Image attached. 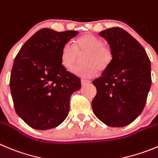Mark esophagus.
I'll use <instances>...</instances> for the list:
<instances>
[{
	"instance_id": "1",
	"label": "esophagus",
	"mask_w": 158,
	"mask_h": 158,
	"mask_svg": "<svg viewBox=\"0 0 158 158\" xmlns=\"http://www.w3.org/2000/svg\"><path fill=\"white\" fill-rule=\"evenodd\" d=\"M81 85H87V84H89L91 82L90 81L85 80V79H81Z\"/></svg>"
}]
</instances>
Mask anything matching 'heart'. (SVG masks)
I'll list each match as a JSON object with an SVG mask.
<instances>
[{
    "label": "heart",
    "instance_id": "obj_1",
    "mask_svg": "<svg viewBox=\"0 0 158 158\" xmlns=\"http://www.w3.org/2000/svg\"><path fill=\"white\" fill-rule=\"evenodd\" d=\"M87 52L83 62L85 64L74 66L72 72L75 75L85 78L96 76L99 70H105L112 63L114 52L110 46L103 44L101 38L91 34L81 36L75 44L67 42L61 51L62 64L69 69L77 60L78 55Z\"/></svg>",
    "mask_w": 158,
    "mask_h": 158
}]
</instances>
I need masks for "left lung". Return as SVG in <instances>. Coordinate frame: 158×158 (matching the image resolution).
<instances>
[{
  "label": "left lung",
  "instance_id": "obj_1",
  "mask_svg": "<svg viewBox=\"0 0 158 158\" xmlns=\"http://www.w3.org/2000/svg\"><path fill=\"white\" fill-rule=\"evenodd\" d=\"M114 52L110 66L92 84L97 93L93 112L110 127L131 124L145 107L151 86V65L145 49L120 27L99 33Z\"/></svg>",
  "mask_w": 158,
  "mask_h": 158
}]
</instances>
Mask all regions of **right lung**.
<instances>
[{
    "mask_svg": "<svg viewBox=\"0 0 158 158\" xmlns=\"http://www.w3.org/2000/svg\"><path fill=\"white\" fill-rule=\"evenodd\" d=\"M77 34L41 29L15 56L10 77L11 97L16 114L31 128H56L69 114L71 95L81 85L62 64L61 51Z\"/></svg>",
    "mask_w": 158,
    "mask_h": 158,
    "instance_id": "obj_1",
    "label": "right lung"
}]
</instances>
